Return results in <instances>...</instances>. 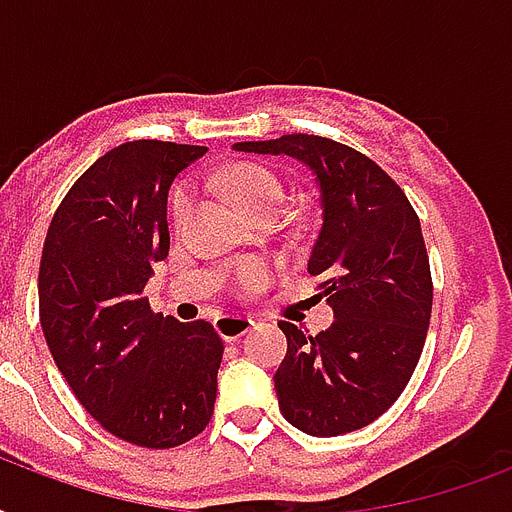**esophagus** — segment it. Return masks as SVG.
<instances>
[{"label":"esophagus","instance_id":"esophagus-1","mask_svg":"<svg viewBox=\"0 0 512 512\" xmlns=\"http://www.w3.org/2000/svg\"><path fill=\"white\" fill-rule=\"evenodd\" d=\"M252 327H255V321L247 319V316H220V319L215 321L217 335L223 337L225 342L239 340V337L247 335Z\"/></svg>","mask_w":512,"mask_h":512}]
</instances>
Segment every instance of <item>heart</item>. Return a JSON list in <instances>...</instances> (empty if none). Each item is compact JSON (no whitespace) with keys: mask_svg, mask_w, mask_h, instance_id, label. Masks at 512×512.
<instances>
[{"mask_svg":"<svg viewBox=\"0 0 512 512\" xmlns=\"http://www.w3.org/2000/svg\"><path fill=\"white\" fill-rule=\"evenodd\" d=\"M225 185L231 188L233 199L239 201V207L247 212L249 217L255 220H263V217H276L284 207V199H287V191H284V183L276 172H271L268 167H260V164H236L223 175ZM193 204V185L180 183L172 193V217L177 223L183 220L188 212H191ZM265 279V268L260 263H244L233 271V287L241 289V292H249L255 289L260 281Z\"/></svg>","mask_w":512,"mask_h":512,"instance_id":"b5f03b06","label":"heart"}]
</instances>
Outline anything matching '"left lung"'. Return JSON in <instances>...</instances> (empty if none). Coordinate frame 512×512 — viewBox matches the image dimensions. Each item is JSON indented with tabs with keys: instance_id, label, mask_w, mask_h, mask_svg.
<instances>
[{
	"instance_id": "left-lung-1",
	"label": "left lung",
	"mask_w": 512,
	"mask_h": 512,
	"mask_svg": "<svg viewBox=\"0 0 512 512\" xmlns=\"http://www.w3.org/2000/svg\"><path fill=\"white\" fill-rule=\"evenodd\" d=\"M233 148L292 156L321 193L308 273L335 321L319 335L279 324L287 335V356L273 374L281 414L308 436L364 428L401 396L428 335L433 281L420 217L388 172L337 140L281 135Z\"/></svg>"
}]
</instances>
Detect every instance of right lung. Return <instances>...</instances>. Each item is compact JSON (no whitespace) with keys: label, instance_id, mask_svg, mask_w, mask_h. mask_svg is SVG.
Instances as JSON below:
<instances>
[{"label":"right lung","instance_id":"obj_1","mask_svg":"<svg viewBox=\"0 0 512 512\" xmlns=\"http://www.w3.org/2000/svg\"><path fill=\"white\" fill-rule=\"evenodd\" d=\"M204 146L132 140L111 148L60 201L39 265V316L79 404L122 441L172 449L215 412L223 340L143 295L170 252L167 193Z\"/></svg>","mask_w":512,"mask_h":512}]
</instances>
